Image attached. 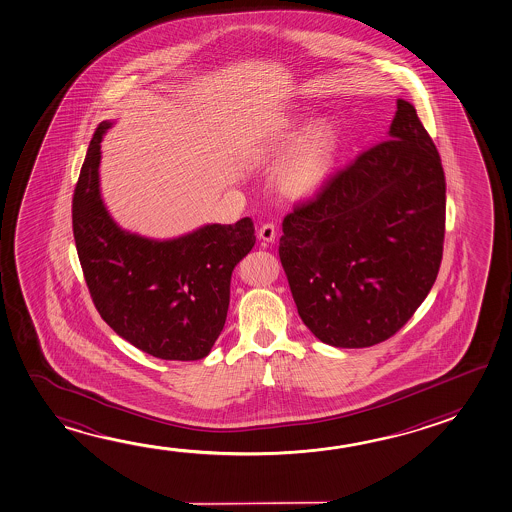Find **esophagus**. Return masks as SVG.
Returning a JSON list of instances; mask_svg holds the SVG:
<instances>
[{
    "mask_svg": "<svg viewBox=\"0 0 512 512\" xmlns=\"http://www.w3.org/2000/svg\"><path fill=\"white\" fill-rule=\"evenodd\" d=\"M276 234H278V229H276V224H272V222L263 224L260 227V231H258V236H260V240H263V242H274Z\"/></svg>",
    "mask_w": 512,
    "mask_h": 512,
    "instance_id": "34e87169",
    "label": "esophagus"
}]
</instances>
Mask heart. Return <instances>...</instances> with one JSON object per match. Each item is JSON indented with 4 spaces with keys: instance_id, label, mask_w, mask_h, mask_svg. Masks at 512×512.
<instances>
[{
    "instance_id": "obj_1",
    "label": "heart",
    "mask_w": 512,
    "mask_h": 512,
    "mask_svg": "<svg viewBox=\"0 0 512 512\" xmlns=\"http://www.w3.org/2000/svg\"><path fill=\"white\" fill-rule=\"evenodd\" d=\"M333 152L335 130L330 122L321 120L304 130L279 165L276 181L281 193L303 199L319 190L330 172Z\"/></svg>"
}]
</instances>
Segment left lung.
<instances>
[{"label": "left lung", "instance_id": "1", "mask_svg": "<svg viewBox=\"0 0 512 512\" xmlns=\"http://www.w3.org/2000/svg\"><path fill=\"white\" fill-rule=\"evenodd\" d=\"M444 226L441 156L414 105L398 100L389 139L283 220L279 258L308 330L335 347L396 335L434 286Z\"/></svg>", "mask_w": 512, "mask_h": 512}]
</instances>
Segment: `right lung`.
<instances>
[{"mask_svg":"<svg viewBox=\"0 0 512 512\" xmlns=\"http://www.w3.org/2000/svg\"><path fill=\"white\" fill-rule=\"evenodd\" d=\"M96 127L73 193V236L96 310L120 337L161 360H200L226 324L233 270L256 236L249 217L177 240L130 234L109 217L98 188Z\"/></svg>","mask_w":512,"mask_h":512,"instance_id":"obj_1","label":"right lung"}]
</instances>
